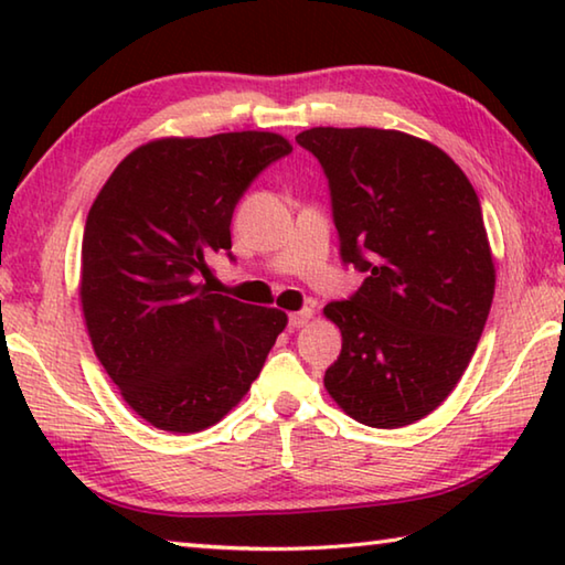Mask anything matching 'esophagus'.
<instances>
[{
  "label": "esophagus",
  "mask_w": 565,
  "mask_h": 565,
  "mask_svg": "<svg viewBox=\"0 0 565 565\" xmlns=\"http://www.w3.org/2000/svg\"><path fill=\"white\" fill-rule=\"evenodd\" d=\"M311 321V309H301V311H294L289 313V327L291 329H301L306 323Z\"/></svg>",
  "instance_id": "obj_1"
}]
</instances>
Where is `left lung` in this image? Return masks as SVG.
Instances as JSON below:
<instances>
[{
  "label": "left lung",
  "mask_w": 565,
  "mask_h": 565,
  "mask_svg": "<svg viewBox=\"0 0 565 565\" xmlns=\"http://www.w3.org/2000/svg\"><path fill=\"white\" fill-rule=\"evenodd\" d=\"M296 141L329 179L341 262L366 274L323 309L341 329L323 386L359 424H414L456 388L491 311L476 191L446 151L404 131L313 127Z\"/></svg>",
  "instance_id": "left-lung-1"
}]
</instances>
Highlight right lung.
I'll use <instances>...</instances> for the list:
<instances>
[{"instance_id":"1","label":"right lung","mask_w":565,"mask_h":565,"mask_svg":"<svg viewBox=\"0 0 565 565\" xmlns=\"http://www.w3.org/2000/svg\"><path fill=\"white\" fill-rule=\"evenodd\" d=\"M291 154L271 131L157 139L111 171L82 238L79 299L94 353L121 398L171 434H196L259 376L286 313L212 294L248 184Z\"/></svg>"}]
</instances>
